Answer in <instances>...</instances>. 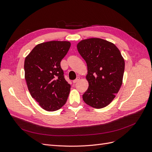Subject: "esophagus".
I'll return each mask as SVG.
<instances>
[{
	"mask_svg": "<svg viewBox=\"0 0 152 152\" xmlns=\"http://www.w3.org/2000/svg\"><path fill=\"white\" fill-rule=\"evenodd\" d=\"M80 77H77V78H76V79L75 80H73V83H77V82H79V80H80Z\"/></svg>",
	"mask_w": 152,
	"mask_h": 152,
	"instance_id": "34e87169",
	"label": "esophagus"
}]
</instances>
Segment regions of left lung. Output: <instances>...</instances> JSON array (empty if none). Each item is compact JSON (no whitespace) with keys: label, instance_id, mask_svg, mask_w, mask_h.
<instances>
[{"label":"left lung","instance_id":"8db88e82","mask_svg":"<svg viewBox=\"0 0 152 152\" xmlns=\"http://www.w3.org/2000/svg\"><path fill=\"white\" fill-rule=\"evenodd\" d=\"M77 47L87 66L89 87L82 95L84 102L95 108L107 107L122 84L125 61L120 50L114 44L99 38L82 40Z\"/></svg>","mask_w":152,"mask_h":152}]
</instances>
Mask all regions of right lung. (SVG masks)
<instances>
[{
	"label": "right lung",
	"instance_id": "1",
	"mask_svg": "<svg viewBox=\"0 0 152 152\" xmlns=\"http://www.w3.org/2000/svg\"><path fill=\"white\" fill-rule=\"evenodd\" d=\"M70 45L68 41L41 43L25 58V78L28 91L46 111L61 108L70 93L71 86L65 79L60 63Z\"/></svg>",
	"mask_w": 152,
	"mask_h": 152
}]
</instances>
